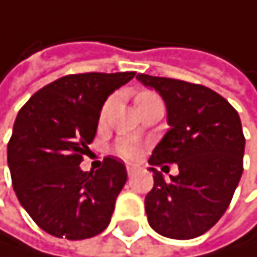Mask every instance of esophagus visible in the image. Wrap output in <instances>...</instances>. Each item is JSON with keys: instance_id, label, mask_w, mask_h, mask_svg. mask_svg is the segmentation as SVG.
I'll return each instance as SVG.
<instances>
[{"instance_id": "34e87169", "label": "esophagus", "mask_w": 257, "mask_h": 257, "mask_svg": "<svg viewBox=\"0 0 257 257\" xmlns=\"http://www.w3.org/2000/svg\"><path fill=\"white\" fill-rule=\"evenodd\" d=\"M135 172H136V167H135V165H127V173H128L130 176H132Z\"/></svg>"}]
</instances>
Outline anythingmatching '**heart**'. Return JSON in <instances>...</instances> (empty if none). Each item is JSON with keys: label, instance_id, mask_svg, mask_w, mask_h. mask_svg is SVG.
<instances>
[{"label": "heart", "instance_id": "obj_1", "mask_svg": "<svg viewBox=\"0 0 257 257\" xmlns=\"http://www.w3.org/2000/svg\"><path fill=\"white\" fill-rule=\"evenodd\" d=\"M152 98H158L155 93L152 92H141L136 95V99H135V104L139 102V101H146V99H152ZM111 101H108L105 105H104V110H102V116L104 113L107 111L108 105H110ZM114 150H116V153L124 158V159H135L138 155H139V143L136 138H132V136H122L116 141V146H114Z\"/></svg>", "mask_w": 257, "mask_h": 257}]
</instances>
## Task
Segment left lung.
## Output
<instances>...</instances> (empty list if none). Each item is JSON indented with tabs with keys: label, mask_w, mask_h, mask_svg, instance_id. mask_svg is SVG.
<instances>
[{
	"label": "left lung",
	"mask_w": 257,
	"mask_h": 257,
	"mask_svg": "<svg viewBox=\"0 0 257 257\" xmlns=\"http://www.w3.org/2000/svg\"><path fill=\"white\" fill-rule=\"evenodd\" d=\"M136 78L162 96L170 125L149 159L155 179L146 196L149 224L165 237H198L222 217L242 176L240 118L205 85L144 73ZM164 163H178L180 175L165 181L154 169Z\"/></svg>",
	"instance_id": "1"
}]
</instances>
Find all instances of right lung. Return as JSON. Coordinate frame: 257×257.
Instances as JSON below:
<instances>
[{"label":"right lung","instance_id":"add662e5","mask_svg":"<svg viewBox=\"0 0 257 257\" xmlns=\"http://www.w3.org/2000/svg\"><path fill=\"white\" fill-rule=\"evenodd\" d=\"M135 72L62 76L38 90L18 111L7 164L20 204L52 236L79 240L110 224L127 181L122 161L105 158L99 170L79 164L96 135L105 99Z\"/></svg>","mask_w":257,"mask_h":257}]
</instances>
